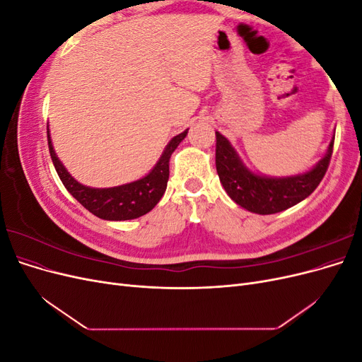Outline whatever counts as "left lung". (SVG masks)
I'll return each mask as SVG.
<instances>
[{
	"label": "left lung",
	"instance_id": "8db88e82",
	"mask_svg": "<svg viewBox=\"0 0 362 362\" xmlns=\"http://www.w3.org/2000/svg\"><path fill=\"white\" fill-rule=\"evenodd\" d=\"M334 137L314 166L290 177H267L250 170L225 136L216 131V169L225 192L237 205L257 214H275L299 204L317 189L329 166Z\"/></svg>",
	"mask_w": 362,
	"mask_h": 362
}]
</instances>
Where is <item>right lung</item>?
I'll list each match as a JSON object with an SVG mask.
<instances>
[{
  "instance_id": "1",
  "label": "right lung",
  "mask_w": 362,
  "mask_h": 362,
  "mask_svg": "<svg viewBox=\"0 0 362 362\" xmlns=\"http://www.w3.org/2000/svg\"><path fill=\"white\" fill-rule=\"evenodd\" d=\"M187 133L189 129H185L169 141L161 157L156 163V166L145 177L133 182L116 185V187L96 189L76 181L68 169L63 166L56 151H54L49 127L47 131L52 164L63 185L86 210H89L96 217L104 218V221H131V218H137L149 213L160 202L161 196L168 187L170 156L178 148L184 137L187 136Z\"/></svg>"
}]
</instances>
